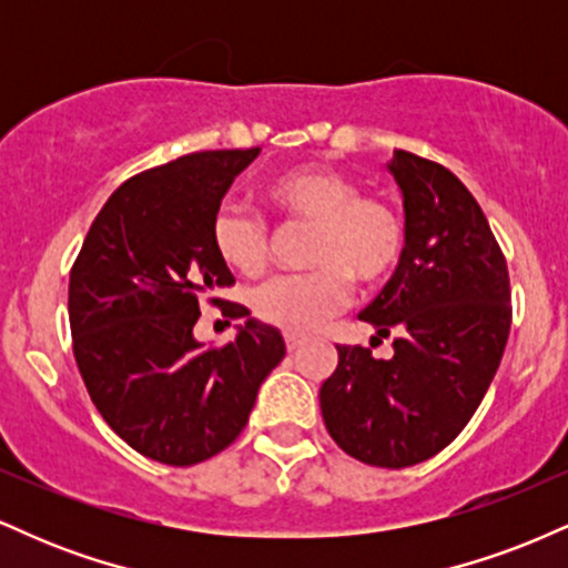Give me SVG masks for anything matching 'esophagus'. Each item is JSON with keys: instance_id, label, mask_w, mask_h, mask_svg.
Listing matches in <instances>:
<instances>
[{"instance_id": "1", "label": "esophagus", "mask_w": 568, "mask_h": 568, "mask_svg": "<svg viewBox=\"0 0 568 568\" xmlns=\"http://www.w3.org/2000/svg\"><path fill=\"white\" fill-rule=\"evenodd\" d=\"M304 344V338L302 336H296V334H285V347H288V352H296L298 347H302Z\"/></svg>"}]
</instances>
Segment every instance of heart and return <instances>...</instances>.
Returning <instances> with one entry per match:
<instances>
[{"label": "heart", "mask_w": 568, "mask_h": 568, "mask_svg": "<svg viewBox=\"0 0 568 568\" xmlns=\"http://www.w3.org/2000/svg\"><path fill=\"white\" fill-rule=\"evenodd\" d=\"M277 216L315 224L304 275L266 280L251 293L256 317L285 334H310L349 304L352 277L379 283L393 275L406 247V221L389 200L361 194V186L331 168H293L264 189ZM211 243L237 275L256 277L270 264L272 232L266 219L237 202L213 213Z\"/></svg>", "instance_id": "1"}]
</instances>
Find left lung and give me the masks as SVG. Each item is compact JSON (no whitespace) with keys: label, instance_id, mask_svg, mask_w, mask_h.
Here are the masks:
<instances>
[{"label":"left lung","instance_id":"8db88e82","mask_svg":"<svg viewBox=\"0 0 568 568\" xmlns=\"http://www.w3.org/2000/svg\"><path fill=\"white\" fill-rule=\"evenodd\" d=\"M406 205V247L393 280L361 312L393 336L389 361L336 347L321 387L325 429L371 467L419 465L473 419L513 323L505 253L480 205L448 168L397 149L389 162Z\"/></svg>","mask_w":568,"mask_h":568}]
</instances>
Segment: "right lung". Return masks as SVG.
I'll use <instances>...</instances> for the list:
<instances>
[{
	"mask_svg": "<svg viewBox=\"0 0 568 568\" xmlns=\"http://www.w3.org/2000/svg\"><path fill=\"white\" fill-rule=\"evenodd\" d=\"M253 149L194 152L128 179L101 207L69 275L71 347L90 400L130 448L189 467L234 443L285 357L280 331L243 304L211 243V221ZM205 301L245 320L234 343L193 342Z\"/></svg>",
	"mask_w": 568,
	"mask_h": 568,
	"instance_id": "1",
	"label": "right lung"
}]
</instances>
